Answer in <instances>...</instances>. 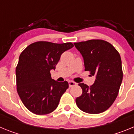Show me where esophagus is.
<instances>
[{
  "instance_id": "obj_1",
  "label": "esophagus",
  "mask_w": 134,
  "mask_h": 134,
  "mask_svg": "<svg viewBox=\"0 0 134 134\" xmlns=\"http://www.w3.org/2000/svg\"><path fill=\"white\" fill-rule=\"evenodd\" d=\"M68 84H69L70 87H72V86H75V85H76V82H73V81H69V82H68Z\"/></svg>"
}]
</instances>
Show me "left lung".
Listing matches in <instances>:
<instances>
[{
    "label": "left lung",
    "mask_w": 134,
    "mask_h": 134,
    "mask_svg": "<svg viewBox=\"0 0 134 134\" xmlns=\"http://www.w3.org/2000/svg\"><path fill=\"white\" fill-rule=\"evenodd\" d=\"M74 44L83 57L85 70L96 76L94 84L90 87L79 84L82 93L76 99V103L86 113H102L112 105L119 93L123 79L120 55L104 40H91Z\"/></svg>",
    "instance_id": "8db88e82"
}]
</instances>
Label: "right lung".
Segmentation results:
<instances>
[{
	"label": "right lung",
	"instance_id": "obj_1",
	"mask_svg": "<svg viewBox=\"0 0 134 134\" xmlns=\"http://www.w3.org/2000/svg\"><path fill=\"white\" fill-rule=\"evenodd\" d=\"M72 43L37 41L20 54L16 68V90L27 109L36 115H46L57 108L60 98L68 88L67 81L57 82L51 77L60 56L72 48Z\"/></svg>",
	"mask_w": 134,
	"mask_h": 134
}]
</instances>
